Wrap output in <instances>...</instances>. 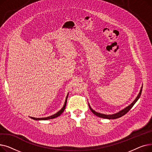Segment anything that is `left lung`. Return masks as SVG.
I'll list each match as a JSON object with an SVG mask.
<instances>
[{"mask_svg":"<svg viewBox=\"0 0 152 152\" xmlns=\"http://www.w3.org/2000/svg\"><path fill=\"white\" fill-rule=\"evenodd\" d=\"M142 87H141V89L140 91V92L139 93L137 97H136V99H135L134 102L131 103V104H130L129 106H127V107H126L125 108H124L123 110L119 111V112L116 113H115V114H113V115H105V114H102V113H98V112H96V111H94L93 109H92V108L91 107V106L89 105V108L91 110L92 112L95 115H96L100 118H106V119H116V118H120L123 116H124L125 114H126L128 111L131 109V108L134 106V105L135 104V103H136V102L138 100V99L140 98V95H141V93H142Z\"/></svg>","mask_w":152,"mask_h":152,"instance_id":"left-lung-1","label":"left lung"}]
</instances>
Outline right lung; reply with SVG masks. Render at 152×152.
I'll return each mask as SVG.
<instances>
[{
	"mask_svg": "<svg viewBox=\"0 0 152 152\" xmlns=\"http://www.w3.org/2000/svg\"><path fill=\"white\" fill-rule=\"evenodd\" d=\"M68 97V94L67 96H66V100H65V104H64L63 108L60 111H58L57 113H55V114H54V115H53L50 116H48V117H45V118H34V117H30V118H32L33 119H34V120H47V119H53L55 118H57V117L59 116L63 112L64 110H65V107H66V105Z\"/></svg>",
	"mask_w": 152,
	"mask_h": 152,
	"instance_id": "add662e5",
	"label": "right lung"
}]
</instances>
